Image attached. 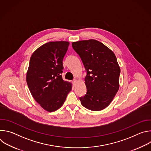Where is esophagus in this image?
I'll use <instances>...</instances> for the list:
<instances>
[{
	"label": "esophagus",
	"mask_w": 151,
	"mask_h": 151,
	"mask_svg": "<svg viewBox=\"0 0 151 151\" xmlns=\"http://www.w3.org/2000/svg\"><path fill=\"white\" fill-rule=\"evenodd\" d=\"M77 82H78V80L76 79H74L73 81V84L74 85H76V83H77Z\"/></svg>",
	"instance_id": "1"
}]
</instances>
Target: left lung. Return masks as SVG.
Wrapping results in <instances>:
<instances>
[{"mask_svg": "<svg viewBox=\"0 0 151 151\" xmlns=\"http://www.w3.org/2000/svg\"><path fill=\"white\" fill-rule=\"evenodd\" d=\"M87 72L85 83L87 92L80 97L82 105L99 111L108 106L119 88L120 67L114 52L95 39L72 43Z\"/></svg>", "mask_w": 151, "mask_h": 151, "instance_id": "8db88e82", "label": "left lung"}]
</instances>
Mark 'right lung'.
I'll return each instance as SVG.
<instances>
[{
  "label": "right lung",
  "instance_id": "add662e5",
  "mask_svg": "<svg viewBox=\"0 0 151 151\" xmlns=\"http://www.w3.org/2000/svg\"><path fill=\"white\" fill-rule=\"evenodd\" d=\"M69 42H49L42 45L32 54L26 74L29 90L43 109L52 112L61 107L72 84L63 81V60Z\"/></svg>",
  "mask_w": 151,
  "mask_h": 151
}]
</instances>
